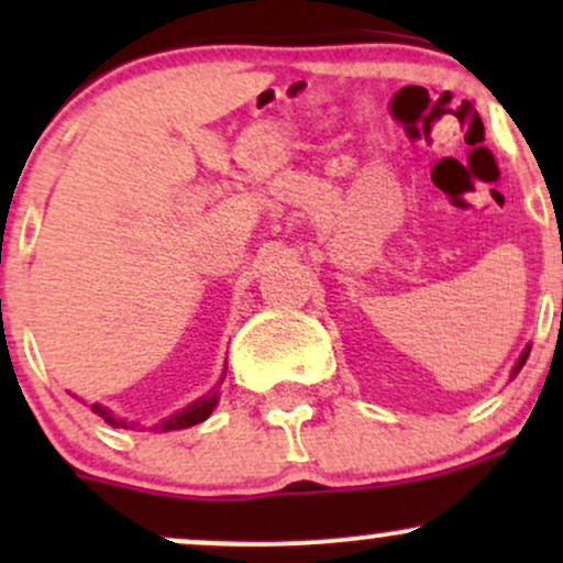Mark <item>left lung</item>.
<instances>
[{"instance_id":"left-lung-1","label":"left lung","mask_w":563,"mask_h":563,"mask_svg":"<svg viewBox=\"0 0 563 563\" xmlns=\"http://www.w3.org/2000/svg\"><path fill=\"white\" fill-rule=\"evenodd\" d=\"M529 349H532V346H527V349H525V352H521L519 363H516V367H514V376H516V373H519V371H521V365H525V363H527V357H529Z\"/></svg>"}]
</instances>
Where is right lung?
<instances>
[{
  "instance_id": "add662e5",
  "label": "right lung",
  "mask_w": 563,
  "mask_h": 563,
  "mask_svg": "<svg viewBox=\"0 0 563 563\" xmlns=\"http://www.w3.org/2000/svg\"><path fill=\"white\" fill-rule=\"evenodd\" d=\"M224 373H228V367H224ZM222 380H224V376H222ZM222 380H219V384H217V389H219V386H222ZM217 389H211L209 394H203V397H200L198 402L187 405L185 410L174 412V416L166 418V421H161L156 429H161V431H177V429H190V426L206 421V418H209L211 412H214V407L219 402ZM92 410L102 418V421L115 426V429H129V426H132V423H126L124 418H113V412L108 410V407H102V405H92Z\"/></svg>"
}]
</instances>
